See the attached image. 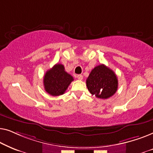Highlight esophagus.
Wrapping results in <instances>:
<instances>
[{"label":"esophagus","mask_w":153,"mask_h":153,"mask_svg":"<svg viewBox=\"0 0 153 153\" xmlns=\"http://www.w3.org/2000/svg\"><path fill=\"white\" fill-rule=\"evenodd\" d=\"M76 78L79 79V80H82L83 79V76L81 74H78L76 76Z\"/></svg>","instance_id":"esophagus-1"}]
</instances>
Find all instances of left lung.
Wrapping results in <instances>:
<instances>
[{
    "label": "left lung",
    "mask_w": 153,
    "mask_h": 153,
    "mask_svg": "<svg viewBox=\"0 0 153 153\" xmlns=\"http://www.w3.org/2000/svg\"><path fill=\"white\" fill-rule=\"evenodd\" d=\"M118 82L114 71L102 64L92 70L86 79V85L92 95L100 99H107L116 93Z\"/></svg>",
    "instance_id": "1"
}]
</instances>
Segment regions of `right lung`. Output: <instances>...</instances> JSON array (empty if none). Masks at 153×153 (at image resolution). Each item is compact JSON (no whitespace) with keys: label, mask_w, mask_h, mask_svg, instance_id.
I'll list each match as a JSON object with an SVG mask.
<instances>
[{"label":"right lung","mask_w":153,"mask_h":153,"mask_svg":"<svg viewBox=\"0 0 153 153\" xmlns=\"http://www.w3.org/2000/svg\"><path fill=\"white\" fill-rule=\"evenodd\" d=\"M72 81L74 79L65 72L63 65L56 64L45 73L43 83L47 93L52 96H59L65 93Z\"/></svg>","instance_id":"add662e5"}]
</instances>
